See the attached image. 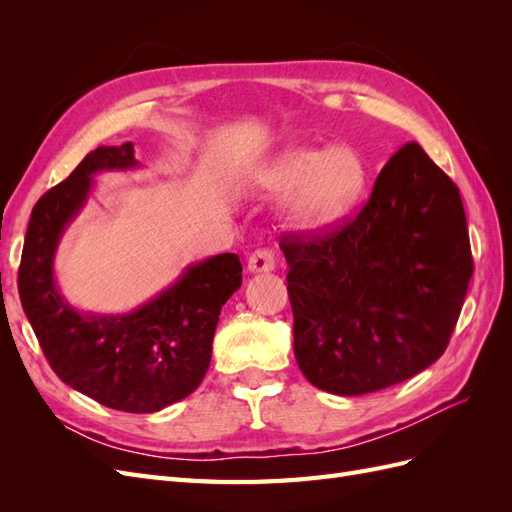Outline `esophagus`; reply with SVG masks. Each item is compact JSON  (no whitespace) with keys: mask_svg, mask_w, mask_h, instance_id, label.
<instances>
[{"mask_svg":"<svg viewBox=\"0 0 512 512\" xmlns=\"http://www.w3.org/2000/svg\"><path fill=\"white\" fill-rule=\"evenodd\" d=\"M275 269V256L269 250H256L247 258V271L250 273H269Z\"/></svg>","mask_w":512,"mask_h":512,"instance_id":"esophagus-1","label":"esophagus"}]
</instances>
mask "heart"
I'll use <instances>...</instances> for the list:
<instances>
[{"mask_svg": "<svg viewBox=\"0 0 512 512\" xmlns=\"http://www.w3.org/2000/svg\"><path fill=\"white\" fill-rule=\"evenodd\" d=\"M247 183L258 196H288L284 215L292 230L320 232L342 222L361 203L369 185V166L352 145H297L254 168Z\"/></svg>", "mask_w": 512, "mask_h": 512, "instance_id": "obj_1", "label": "heart"}]
</instances>
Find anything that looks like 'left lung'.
<instances>
[{"label":"left lung","instance_id":"8db88e82","mask_svg":"<svg viewBox=\"0 0 512 512\" xmlns=\"http://www.w3.org/2000/svg\"><path fill=\"white\" fill-rule=\"evenodd\" d=\"M282 252L299 369L342 397L382 391L438 361L472 277L457 185L418 143L386 162L354 222L288 237Z\"/></svg>","mask_w":512,"mask_h":512}]
</instances>
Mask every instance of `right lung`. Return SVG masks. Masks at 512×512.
Returning a JSON list of instances; mask_svg holds the SVG:
<instances>
[{
	"mask_svg": "<svg viewBox=\"0 0 512 512\" xmlns=\"http://www.w3.org/2000/svg\"><path fill=\"white\" fill-rule=\"evenodd\" d=\"M138 166L132 143L102 145L38 200L25 235L19 294L61 382L106 408L151 414L185 399L205 378L220 312L241 288L243 267L237 254L192 262L126 314L74 307L55 277L61 237L85 209L96 175Z\"/></svg>",
	"mask_w": 512,
	"mask_h": 512,
	"instance_id": "1",
	"label": "right lung"
}]
</instances>
